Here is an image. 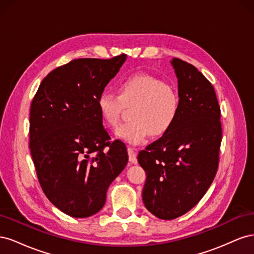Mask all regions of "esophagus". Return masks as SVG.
Here are the masks:
<instances>
[{
    "label": "esophagus",
    "instance_id": "obj_1",
    "mask_svg": "<svg viewBox=\"0 0 254 254\" xmlns=\"http://www.w3.org/2000/svg\"><path fill=\"white\" fill-rule=\"evenodd\" d=\"M128 156H129V161L131 163H136L137 162V159H136V152H135V150L133 149V148H131V147H128Z\"/></svg>",
    "mask_w": 254,
    "mask_h": 254
}]
</instances>
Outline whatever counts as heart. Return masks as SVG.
Returning <instances> with one entry per match:
<instances>
[{
  "instance_id": "heart-1",
  "label": "heart",
  "mask_w": 254,
  "mask_h": 254,
  "mask_svg": "<svg viewBox=\"0 0 254 254\" xmlns=\"http://www.w3.org/2000/svg\"><path fill=\"white\" fill-rule=\"evenodd\" d=\"M119 94L104 91L98 96L97 108L105 124L117 127L125 107H131V121L117 130L125 142L137 145L149 134L160 136L170 130L179 113V95L172 84L148 74H136L123 79Z\"/></svg>"
}]
</instances>
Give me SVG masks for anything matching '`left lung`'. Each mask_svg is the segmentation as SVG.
Masks as SVG:
<instances>
[{"instance_id":"8db88e82","label":"left lung","mask_w":254,"mask_h":254,"mask_svg":"<svg viewBox=\"0 0 254 254\" xmlns=\"http://www.w3.org/2000/svg\"><path fill=\"white\" fill-rule=\"evenodd\" d=\"M178 78L179 113L159 140L137 155L146 173L143 202L158 218L189 212L217 173L222 137L220 107L212 83L193 64L173 58Z\"/></svg>"}]
</instances>
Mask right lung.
Returning a JSON list of instances; mask_svg holds the SVG:
<instances>
[{
	"mask_svg": "<svg viewBox=\"0 0 254 254\" xmlns=\"http://www.w3.org/2000/svg\"><path fill=\"white\" fill-rule=\"evenodd\" d=\"M126 59L79 58L45 76L30 105L29 148L49 200L76 218L102 210L110 183L128 162L126 145L110 141L97 99Z\"/></svg>",
	"mask_w": 254,
	"mask_h": 254,
	"instance_id": "1",
	"label": "right lung"
}]
</instances>
